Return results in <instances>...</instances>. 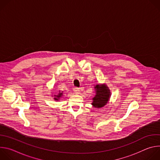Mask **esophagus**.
<instances>
[{
	"label": "esophagus",
	"mask_w": 160,
	"mask_h": 160,
	"mask_svg": "<svg viewBox=\"0 0 160 160\" xmlns=\"http://www.w3.org/2000/svg\"><path fill=\"white\" fill-rule=\"evenodd\" d=\"M80 88H78V87H75L73 88V91L76 93V94H79L80 92Z\"/></svg>",
	"instance_id": "1"
}]
</instances>
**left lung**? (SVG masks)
Segmentation results:
<instances>
[{
	"label": "left lung",
	"mask_w": 160,
	"mask_h": 160,
	"mask_svg": "<svg viewBox=\"0 0 160 160\" xmlns=\"http://www.w3.org/2000/svg\"><path fill=\"white\" fill-rule=\"evenodd\" d=\"M94 88L96 89V95L92 98V104L95 108H101L108 103L111 96L110 90L105 84L96 85Z\"/></svg>",
	"instance_id": "1"
}]
</instances>
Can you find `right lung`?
Instances as JSON below:
<instances>
[{
    "mask_svg": "<svg viewBox=\"0 0 160 160\" xmlns=\"http://www.w3.org/2000/svg\"><path fill=\"white\" fill-rule=\"evenodd\" d=\"M62 96V92H59L58 95H54V99L56 101H58Z\"/></svg>",
    "mask_w": 160,
    "mask_h": 160,
    "instance_id": "obj_1",
    "label": "right lung"
}]
</instances>
